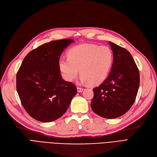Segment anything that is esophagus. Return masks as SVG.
I'll list each match as a JSON object with an SVG mask.
<instances>
[{
  "label": "esophagus",
  "instance_id": "1",
  "mask_svg": "<svg viewBox=\"0 0 157 157\" xmlns=\"http://www.w3.org/2000/svg\"><path fill=\"white\" fill-rule=\"evenodd\" d=\"M77 90L78 92H81L83 90V88L81 87H77Z\"/></svg>",
  "mask_w": 157,
  "mask_h": 157
}]
</instances>
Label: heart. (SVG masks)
Returning a JSON list of instances; mask_svg holds the SVG:
<instances>
[{
    "label": "heart",
    "instance_id": "obj_1",
    "mask_svg": "<svg viewBox=\"0 0 157 157\" xmlns=\"http://www.w3.org/2000/svg\"><path fill=\"white\" fill-rule=\"evenodd\" d=\"M113 54L107 46L85 44L76 45L69 51V57L59 59V68L63 78L72 81L79 72L81 80L91 85L101 83L108 76Z\"/></svg>",
    "mask_w": 157,
    "mask_h": 157
}]
</instances>
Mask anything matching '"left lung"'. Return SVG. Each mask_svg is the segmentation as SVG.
<instances>
[{
    "label": "left lung",
    "instance_id": "1",
    "mask_svg": "<svg viewBox=\"0 0 157 157\" xmlns=\"http://www.w3.org/2000/svg\"><path fill=\"white\" fill-rule=\"evenodd\" d=\"M113 54L110 73L94 90L92 110L99 116L114 119L126 113L136 99L140 84L139 71L131 54L109 42Z\"/></svg>",
    "mask_w": 157,
    "mask_h": 157
}]
</instances>
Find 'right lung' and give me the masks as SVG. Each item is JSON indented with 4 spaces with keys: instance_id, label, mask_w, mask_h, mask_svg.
<instances>
[{
    "instance_id": "add662e5",
    "label": "right lung",
    "mask_w": 157,
    "mask_h": 157,
    "mask_svg": "<svg viewBox=\"0 0 157 157\" xmlns=\"http://www.w3.org/2000/svg\"><path fill=\"white\" fill-rule=\"evenodd\" d=\"M72 39L54 40L28 54L17 74V90L21 103L35 119L49 122L62 117L77 94L76 87L64 81L59 59Z\"/></svg>"
}]
</instances>
